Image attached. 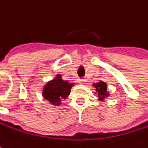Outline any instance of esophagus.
I'll list each match as a JSON object with an SVG mask.
<instances>
[{
	"mask_svg": "<svg viewBox=\"0 0 148 148\" xmlns=\"http://www.w3.org/2000/svg\"><path fill=\"white\" fill-rule=\"evenodd\" d=\"M79 82L81 83V84H86V82H87V80L86 79H80L79 80Z\"/></svg>",
	"mask_w": 148,
	"mask_h": 148,
	"instance_id": "34e87169",
	"label": "esophagus"
}]
</instances>
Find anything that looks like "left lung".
<instances>
[{"label":"left lung","mask_w":148,"mask_h":148,"mask_svg":"<svg viewBox=\"0 0 148 148\" xmlns=\"http://www.w3.org/2000/svg\"><path fill=\"white\" fill-rule=\"evenodd\" d=\"M93 87L96 88V92L98 93V96H99V99L100 100H103L105 98H108L109 97V92L107 91V85L105 82H99L98 83H95L93 84Z\"/></svg>","instance_id":"8db88e82"}]
</instances>
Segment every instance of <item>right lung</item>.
I'll list each match as a JSON object with an SVG mask.
<instances>
[{
	"instance_id": "add662e5",
	"label": "right lung",
	"mask_w": 148,
	"mask_h": 148,
	"mask_svg": "<svg viewBox=\"0 0 148 148\" xmlns=\"http://www.w3.org/2000/svg\"><path fill=\"white\" fill-rule=\"evenodd\" d=\"M74 83L64 81L60 75L47 82L43 89V97L53 105H60L61 100L69 96Z\"/></svg>"
}]
</instances>
